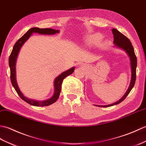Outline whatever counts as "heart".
I'll use <instances>...</instances> for the list:
<instances>
[{
    "label": "heart",
    "mask_w": 146,
    "mask_h": 146,
    "mask_svg": "<svg viewBox=\"0 0 146 146\" xmlns=\"http://www.w3.org/2000/svg\"><path fill=\"white\" fill-rule=\"evenodd\" d=\"M102 36L100 34H95L90 36L88 38V42L90 44H96L102 40Z\"/></svg>",
    "instance_id": "obj_1"
}]
</instances>
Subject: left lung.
<instances>
[{
	"mask_svg": "<svg viewBox=\"0 0 146 146\" xmlns=\"http://www.w3.org/2000/svg\"><path fill=\"white\" fill-rule=\"evenodd\" d=\"M112 34L114 35V44L115 46L117 47H119L122 48V50H124L125 52H127L128 56L130 58L131 61V83L129 85V88L127 90V92H125L124 96L122 98L118 100L117 102L115 103H113L112 104L107 105V106H96L98 107H103V108H108V107L112 106L114 105H117L118 104L121 103L122 101L124 100L126 97L131 92L132 89L133 88V87L135 84V79H136V67H137V58L135 55L134 47L132 46V44L129 38L125 36L124 34L121 33L119 31H118L117 29H112Z\"/></svg>",
	"mask_w": 146,
	"mask_h": 146,
	"instance_id": "obj_1",
	"label": "left lung"
}]
</instances>
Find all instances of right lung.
<instances>
[{"label":"right lung","mask_w":146,"mask_h":146,"mask_svg":"<svg viewBox=\"0 0 146 146\" xmlns=\"http://www.w3.org/2000/svg\"><path fill=\"white\" fill-rule=\"evenodd\" d=\"M34 33H38L40 34H55L56 33H59V31L55 30V29H52L50 28L40 29L37 27H33L29 29L23 36L21 37L17 42H16V43L14 46V47H13L12 52L11 55H10L9 59V65L10 67V69H11V80L13 87H14L15 91L17 92L18 95L21 97V98L22 100H24L25 102H26L27 103L29 104L34 106H47L54 103L58 99V98H59L61 91V86H62L63 80L66 78L67 76L70 75L71 74H72L74 71V69H75V68H71V69L62 72L60 75L56 77V79L54 80V94L53 96L50 99L46 100H43V101H38V100L28 99L26 97H25L23 95V94L21 92L20 89H19L17 83V80H16L15 64L19 52V51H20V49L21 47L22 46V45L25 42V41H27L28 38L31 37L32 34L34 33Z\"/></svg>","instance_id":"1"}]
</instances>
